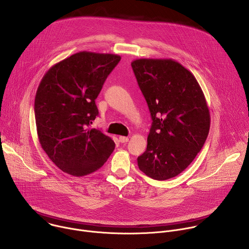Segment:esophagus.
Returning a JSON list of instances; mask_svg holds the SVG:
<instances>
[{
	"instance_id": "esophagus-1",
	"label": "esophagus",
	"mask_w": 249,
	"mask_h": 249,
	"mask_svg": "<svg viewBox=\"0 0 249 249\" xmlns=\"http://www.w3.org/2000/svg\"><path fill=\"white\" fill-rule=\"evenodd\" d=\"M119 141L121 142V143H127V142L129 141V138L125 137V136H119Z\"/></svg>"
}]
</instances>
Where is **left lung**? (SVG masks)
Returning <instances> with one entry per match:
<instances>
[{"label":"left lung","mask_w":249,"mask_h":249,"mask_svg":"<svg viewBox=\"0 0 249 249\" xmlns=\"http://www.w3.org/2000/svg\"><path fill=\"white\" fill-rule=\"evenodd\" d=\"M152 116L140 170L156 180L181 173L205 144L210 111L190 71L172 59H137L131 63Z\"/></svg>","instance_id":"obj_1"}]
</instances>
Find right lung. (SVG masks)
<instances>
[{"mask_svg":"<svg viewBox=\"0 0 249 249\" xmlns=\"http://www.w3.org/2000/svg\"><path fill=\"white\" fill-rule=\"evenodd\" d=\"M120 60L114 54L79 52L52 66L38 86L34 113L39 143L68 174L92 173L114 151L113 140L89 126L98 115L95 99Z\"/></svg>","mask_w":249,"mask_h":249,"instance_id":"obj_1","label":"right lung"}]
</instances>
